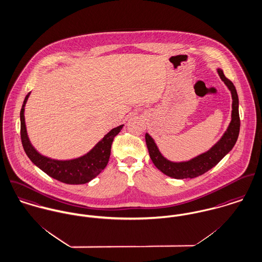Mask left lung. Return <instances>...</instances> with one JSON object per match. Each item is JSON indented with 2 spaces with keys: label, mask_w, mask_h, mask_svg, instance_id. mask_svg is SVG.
Instances as JSON below:
<instances>
[{
  "label": "left lung",
  "mask_w": 262,
  "mask_h": 262,
  "mask_svg": "<svg viewBox=\"0 0 262 262\" xmlns=\"http://www.w3.org/2000/svg\"><path fill=\"white\" fill-rule=\"evenodd\" d=\"M217 73L223 83L226 85L232 97V111H231V120L223 133L221 138L215 143L214 145L204 153L197 155L196 157L191 158L187 161L174 162L168 160L166 157L160 152L155 140L146 133L145 139L147 148L149 151L150 158L154 165L157 167L162 173L167 176L175 179H185V178H195L200 176L210 170L234 147L237 141L240 129V119H239V101H238L237 92L233 83L228 80L221 69H217Z\"/></svg>",
  "instance_id": "obj_1"
}]
</instances>
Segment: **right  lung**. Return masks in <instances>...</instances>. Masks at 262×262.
Segmentation results:
<instances>
[{"label":"right lung","instance_id":"1","mask_svg":"<svg viewBox=\"0 0 262 262\" xmlns=\"http://www.w3.org/2000/svg\"><path fill=\"white\" fill-rule=\"evenodd\" d=\"M30 94L31 93L25 97L20 113L21 139L27 156L36 166L39 167L50 177L63 183L85 184L93 180L108 164L111 153V144L124 125L113 128L90 151L80 157L68 160L53 159L38 152L29 139L25 122V106Z\"/></svg>","mask_w":262,"mask_h":262}]
</instances>
